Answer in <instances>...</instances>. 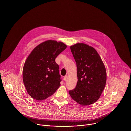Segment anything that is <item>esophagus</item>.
Here are the masks:
<instances>
[{"mask_svg":"<svg viewBox=\"0 0 131 131\" xmlns=\"http://www.w3.org/2000/svg\"><path fill=\"white\" fill-rule=\"evenodd\" d=\"M67 75H65L64 78V80L65 81H66L67 80Z\"/></svg>","mask_w":131,"mask_h":131,"instance_id":"esophagus-1","label":"esophagus"}]
</instances>
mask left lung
<instances>
[{
	"label": "left lung",
	"mask_w": 131,
	"mask_h": 131,
	"mask_svg": "<svg viewBox=\"0 0 131 131\" xmlns=\"http://www.w3.org/2000/svg\"><path fill=\"white\" fill-rule=\"evenodd\" d=\"M70 50L77 67L75 88L69 91L72 99L83 106L96 102L103 91L106 81L104 63L96 50L84 43H77Z\"/></svg>",
	"instance_id": "obj_1"
}]
</instances>
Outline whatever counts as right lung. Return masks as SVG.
Returning a JSON list of instances; mask_svg holds the SVG:
<instances>
[{"label":"right lung","instance_id":"obj_1","mask_svg":"<svg viewBox=\"0 0 131 131\" xmlns=\"http://www.w3.org/2000/svg\"><path fill=\"white\" fill-rule=\"evenodd\" d=\"M66 47L63 42L48 40L35 47L28 57L23 79L27 93L33 99L45 100L61 85L59 66L55 60Z\"/></svg>","mask_w":131,"mask_h":131}]
</instances>
